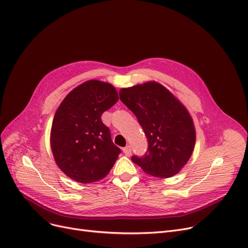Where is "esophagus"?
Masks as SVG:
<instances>
[{
  "label": "esophagus",
  "mask_w": 248,
  "mask_h": 248,
  "mask_svg": "<svg viewBox=\"0 0 248 248\" xmlns=\"http://www.w3.org/2000/svg\"><path fill=\"white\" fill-rule=\"evenodd\" d=\"M123 151H124V153L125 154V156H131V154H132V149H131L130 146H127V147L124 148Z\"/></svg>",
  "instance_id": "obj_1"
}]
</instances>
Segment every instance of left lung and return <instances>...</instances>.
Instances as JSON below:
<instances>
[{"instance_id":"left-lung-1","label":"left lung","mask_w":248,"mask_h":248,"mask_svg":"<svg viewBox=\"0 0 248 248\" xmlns=\"http://www.w3.org/2000/svg\"><path fill=\"white\" fill-rule=\"evenodd\" d=\"M120 98L137 116L148 140L147 152L142 157L134 155L133 162L156 177L178 173L196 142L195 126L186 107L156 82L123 88Z\"/></svg>"}]
</instances>
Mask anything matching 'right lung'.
I'll return each instance as SVG.
<instances>
[{"instance_id": "add662e5", "label": "right lung", "mask_w": 248, "mask_h": 248, "mask_svg": "<svg viewBox=\"0 0 248 248\" xmlns=\"http://www.w3.org/2000/svg\"><path fill=\"white\" fill-rule=\"evenodd\" d=\"M118 100L111 84L90 80L72 90L53 117L50 146L70 178L89 184L105 177L121 153L101 115Z\"/></svg>"}]
</instances>
